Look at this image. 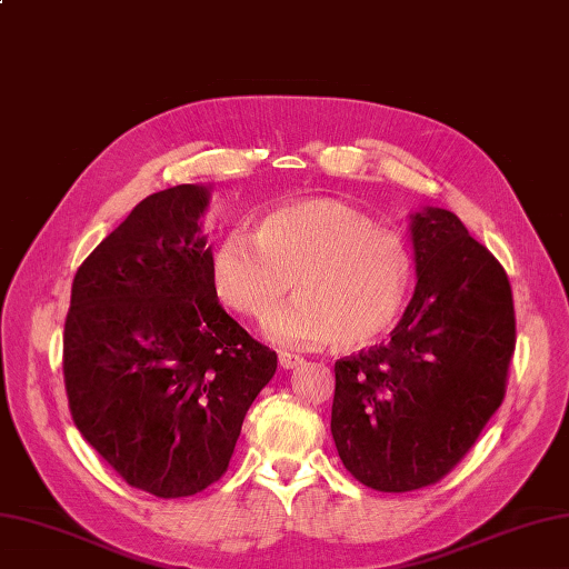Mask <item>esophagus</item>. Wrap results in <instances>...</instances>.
Wrapping results in <instances>:
<instances>
[{"label": "esophagus", "mask_w": 569, "mask_h": 569, "mask_svg": "<svg viewBox=\"0 0 569 569\" xmlns=\"http://www.w3.org/2000/svg\"><path fill=\"white\" fill-rule=\"evenodd\" d=\"M277 359H280L282 369H297V367L303 365V359L295 352H280V355H277Z\"/></svg>", "instance_id": "obj_1"}]
</instances>
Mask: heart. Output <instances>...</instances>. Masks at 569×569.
<instances>
[{"label":"heart","instance_id":"obj_1","mask_svg":"<svg viewBox=\"0 0 569 569\" xmlns=\"http://www.w3.org/2000/svg\"><path fill=\"white\" fill-rule=\"evenodd\" d=\"M274 316L268 336L282 345L357 350L393 328L412 282V253L398 231L377 227L357 207L316 198L272 207L256 231L219 239L212 284L229 309L253 321Z\"/></svg>","mask_w":569,"mask_h":569}]
</instances>
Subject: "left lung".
<instances>
[{
    "label": "left lung",
    "mask_w": 569,
    "mask_h": 569,
    "mask_svg": "<svg viewBox=\"0 0 569 569\" xmlns=\"http://www.w3.org/2000/svg\"><path fill=\"white\" fill-rule=\"evenodd\" d=\"M418 284L379 348L336 362L330 432L345 468L379 492L445 478L502 406L515 355L507 272L441 207L410 214Z\"/></svg>",
    "instance_id": "left-lung-1"
}]
</instances>
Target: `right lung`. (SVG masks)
I'll list each match as a JSON object with an SVG mask.
<instances>
[{
	"label": "right lung",
	"mask_w": 569,
	"mask_h": 569,
	"mask_svg": "<svg viewBox=\"0 0 569 569\" xmlns=\"http://www.w3.org/2000/svg\"><path fill=\"white\" fill-rule=\"evenodd\" d=\"M186 183L144 198L81 262L64 321L74 425L122 480L176 500L224 476L277 355L219 307L204 214Z\"/></svg>",
	"instance_id": "1"
}]
</instances>
